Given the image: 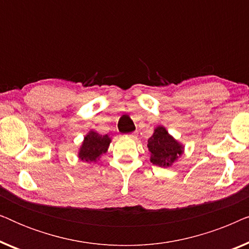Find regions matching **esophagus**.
<instances>
[{
  "label": "esophagus",
  "mask_w": 249,
  "mask_h": 249,
  "mask_svg": "<svg viewBox=\"0 0 249 249\" xmlns=\"http://www.w3.org/2000/svg\"><path fill=\"white\" fill-rule=\"evenodd\" d=\"M128 136L130 138H136V136H137V134H136V132H131V134H129Z\"/></svg>",
  "instance_id": "34e87169"
}]
</instances>
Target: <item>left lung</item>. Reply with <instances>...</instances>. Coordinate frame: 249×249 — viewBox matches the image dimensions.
Returning <instances> with one entry per match:
<instances>
[{
    "mask_svg": "<svg viewBox=\"0 0 249 249\" xmlns=\"http://www.w3.org/2000/svg\"><path fill=\"white\" fill-rule=\"evenodd\" d=\"M151 162L159 166H170L181 155L182 147L175 141L163 127L155 129L154 134L147 141Z\"/></svg>",
    "mask_w": 249,
    "mask_h": 249,
    "instance_id": "1",
    "label": "left lung"
}]
</instances>
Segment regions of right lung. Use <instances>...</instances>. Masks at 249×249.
<instances>
[{
  "mask_svg": "<svg viewBox=\"0 0 249 249\" xmlns=\"http://www.w3.org/2000/svg\"><path fill=\"white\" fill-rule=\"evenodd\" d=\"M111 139L107 135L102 136L97 132L90 131L85 137L83 146L80 148V160L86 162H95L102 154L107 151Z\"/></svg>",
  "mask_w": 249,
  "mask_h": 249,
  "instance_id": "1",
  "label": "right lung"
}]
</instances>
